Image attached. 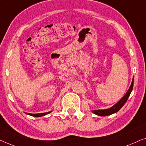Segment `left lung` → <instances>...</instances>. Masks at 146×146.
<instances>
[{
	"label": "left lung",
	"mask_w": 146,
	"mask_h": 146,
	"mask_svg": "<svg viewBox=\"0 0 146 146\" xmlns=\"http://www.w3.org/2000/svg\"><path fill=\"white\" fill-rule=\"evenodd\" d=\"M133 79L132 83L131 84V86L129 89L128 90V91L127 92V93L125 94V95L123 96L122 98H121L120 100L118 102L117 104H114L113 106H112L111 108H108V109H105V110H92V112L94 113L95 114H97L98 116H102V117H104V116H108L110 115V114H114L115 112L119 111V110L122 108L123 105L125 104V102H127V99L129 98V96L131 94V92L133 90Z\"/></svg>",
	"instance_id": "left-lung-1"
}]
</instances>
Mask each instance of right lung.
Listing matches in <instances>:
<instances>
[{"label":"right lung","instance_id":"obj_1","mask_svg":"<svg viewBox=\"0 0 146 146\" xmlns=\"http://www.w3.org/2000/svg\"><path fill=\"white\" fill-rule=\"evenodd\" d=\"M50 112H44V113H39V114H30V113H27V114H29V115H31V116H33V117H42V116H44L46 115V114L50 113Z\"/></svg>","mask_w":146,"mask_h":146}]
</instances>
